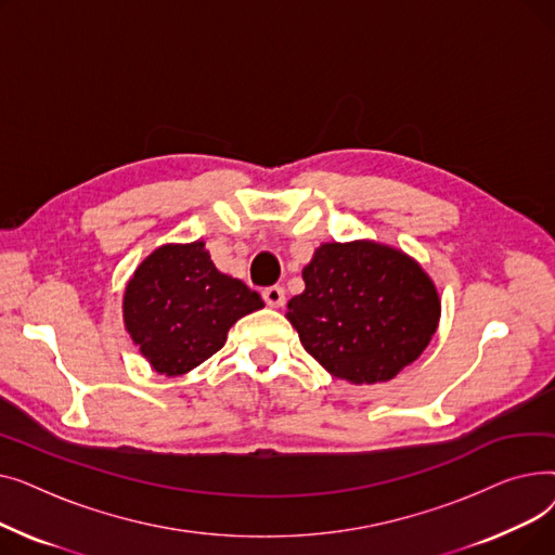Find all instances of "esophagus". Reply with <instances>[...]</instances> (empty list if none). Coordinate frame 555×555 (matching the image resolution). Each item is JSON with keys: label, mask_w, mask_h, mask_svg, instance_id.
Returning a JSON list of instances; mask_svg holds the SVG:
<instances>
[{"label": "esophagus", "mask_w": 555, "mask_h": 555, "mask_svg": "<svg viewBox=\"0 0 555 555\" xmlns=\"http://www.w3.org/2000/svg\"><path fill=\"white\" fill-rule=\"evenodd\" d=\"M262 299L270 308H283L285 306V289L281 285H270L262 289Z\"/></svg>", "instance_id": "34e87169"}]
</instances>
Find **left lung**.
<instances>
[{"label":"left lung","mask_w":555,"mask_h":555,"mask_svg":"<svg viewBox=\"0 0 555 555\" xmlns=\"http://www.w3.org/2000/svg\"><path fill=\"white\" fill-rule=\"evenodd\" d=\"M301 274L306 289L287 301L285 317L306 351L339 380H391L439 328V289L398 247L369 238L322 243Z\"/></svg>","instance_id":"1"}]
</instances>
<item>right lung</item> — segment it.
<instances>
[{"label":"right lung","instance_id":"obj_1","mask_svg":"<svg viewBox=\"0 0 555 555\" xmlns=\"http://www.w3.org/2000/svg\"><path fill=\"white\" fill-rule=\"evenodd\" d=\"M262 306L258 293L214 266L204 241L166 243L130 276L124 326L157 373L178 377L218 353L229 328Z\"/></svg>","mask_w":555,"mask_h":555}]
</instances>
